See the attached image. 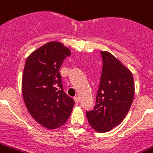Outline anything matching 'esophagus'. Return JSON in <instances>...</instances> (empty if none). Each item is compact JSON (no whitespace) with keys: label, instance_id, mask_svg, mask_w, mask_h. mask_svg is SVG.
I'll return each instance as SVG.
<instances>
[{"label":"esophagus","instance_id":"1","mask_svg":"<svg viewBox=\"0 0 153 153\" xmlns=\"http://www.w3.org/2000/svg\"><path fill=\"white\" fill-rule=\"evenodd\" d=\"M74 102H75V104H79V98H78V97H75V98H74Z\"/></svg>","mask_w":153,"mask_h":153}]
</instances>
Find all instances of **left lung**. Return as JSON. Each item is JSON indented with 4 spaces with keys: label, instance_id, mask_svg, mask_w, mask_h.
Here are the masks:
<instances>
[{
    "label": "left lung",
    "instance_id": "left-lung-1",
    "mask_svg": "<svg viewBox=\"0 0 153 153\" xmlns=\"http://www.w3.org/2000/svg\"><path fill=\"white\" fill-rule=\"evenodd\" d=\"M101 55L102 69L96 104L86 116L95 131L106 132L124 119L135 89L131 71L109 52L101 51Z\"/></svg>",
    "mask_w": 153,
    "mask_h": 153
}]
</instances>
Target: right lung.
Masks as SVG:
<instances>
[{"instance_id": "add662e5", "label": "right lung", "mask_w": 153, "mask_h": 153, "mask_svg": "<svg viewBox=\"0 0 153 153\" xmlns=\"http://www.w3.org/2000/svg\"><path fill=\"white\" fill-rule=\"evenodd\" d=\"M71 54L69 48L51 41L26 59L22 75V94L32 117L48 129L65 124L74 101L63 90L59 68Z\"/></svg>"}]
</instances>
